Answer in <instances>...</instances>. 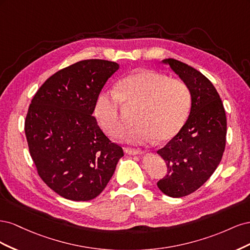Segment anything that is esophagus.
<instances>
[{"mask_svg":"<svg viewBox=\"0 0 250 250\" xmlns=\"http://www.w3.org/2000/svg\"><path fill=\"white\" fill-rule=\"evenodd\" d=\"M124 151H125L126 153H128V154H132V155H134V154H142V153H143V151H142L141 149L129 148V147H126V148L124 149Z\"/></svg>","mask_w":250,"mask_h":250,"instance_id":"esophagus-1","label":"esophagus"}]
</instances>
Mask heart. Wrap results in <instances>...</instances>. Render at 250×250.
Returning a JSON list of instances; mask_svg holds the SVG:
<instances>
[{"label":"heart","instance_id":"1","mask_svg":"<svg viewBox=\"0 0 250 250\" xmlns=\"http://www.w3.org/2000/svg\"><path fill=\"white\" fill-rule=\"evenodd\" d=\"M120 102L138 106L134 122L124 134L129 144H145L155 139L165 142L178 133L185 124L191 105L187 83L152 70H139L120 80L115 93L99 95L95 113L105 133L116 138L123 130Z\"/></svg>","mask_w":250,"mask_h":250}]
</instances>
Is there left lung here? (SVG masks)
Returning <instances> with one entry per match:
<instances>
[{"label":"left lung","mask_w":250,"mask_h":250,"mask_svg":"<svg viewBox=\"0 0 250 250\" xmlns=\"http://www.w3.org/2000/svg\"><path fill=\"white\" fill-rule=\"evenodd\" d=\"M163 62L187 83L192 97L186 124L157 151L167 166V174L157 181V187L164 194L178 198L198 190L220 164L226 142V116L220 96L204 75L176 59Z\"/></svg>","instance_id":"1"}]
</instances>
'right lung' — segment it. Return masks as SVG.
Returning <instances> with one entry per match:
<instances>
[{
	"label": "right lung",
	"mask_w": 250,
	"mask_h": 250,
	"mask_svg": "<svg viewBox=\"0 0 250 250\" xmlns=\"http://www.w3.org/2000/svg\"><path fill=\"white\" fill-rule=\"evenodd\" d=\"M118 69L108 60H81L52 75L29 105L30 155L43 183L63 198H96L124 155L93 116L101 89Z\"/></svg>",
	"instance_id": "add662e5"
}]
</instances>
